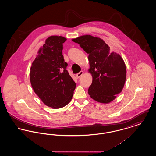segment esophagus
<instances>
[{"label": "esophagus", "mask_w": 156, "mask_h": 156, "mask_svg": "<svg viewBox=\"0 0 156 156\" xmlns=\"http://www.w3.org/2000/svg\"><path fill=\"white\" fill-rule=\"evenodd\" d=\"M83 74V72L81 71H80L79 73H78V74H76V76L77 77V78H79L80 77H81L82 75Z\"/></svg>", "instance_id": "34e87169"}]
</instances>
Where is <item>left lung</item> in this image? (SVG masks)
I'll use <instances>...</instances> for the list:
<instances>
[{"mask_svg": "<svg viewBox=\"0 0 156 156\" xmlns=\"http://www.w3.org/2000/svg\"><path fill=\"white\" fill-rule=\"evenodd\" d=\"M88 54V72L92 82L88 89L91 98L102 104H109L120 93L126 78L125 63L119 54L110 52V48L102 39L83 35L72 39Z\"/></svg>", "mask_w": 156, "mask_h": 156, "instance_id": "obj_1", "label": "left lung"}]
</instances>
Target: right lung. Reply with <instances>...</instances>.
I'll use <instances>...</instances> for the list:
<instances>
[{"label": "right lung", "instance_id": "right-lung-1", "mask_svg": "<svg viewBox=\"0 0 156 156\" xmlns=\"http://www.w3.org/2000/svg\"><path fill=\"white\" fill-rule=\"evenodd\" d=\"M67 38L48 37L40 47L30 68V80L34 92L44 104L52 109L61 108L72 99L76 83L69 74L62 55Z\"/></svg>", "mask_w": 156, "mask_h": 156}]
</instances>
